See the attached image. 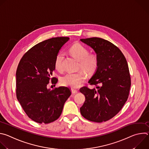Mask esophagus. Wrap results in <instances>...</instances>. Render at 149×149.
<instances>
[{
	"label": "esophagus",
	"mask_w": 149,
	"mask_h": 149,
	"mask_svg": "<svg viewBox=\"0 0 149 149\" xmlns=\"http://www.w3.org/2000/svg\"><path fill=\"white\" fill-rule=\"evenodd\" d=\"M71 91H72V93L73 94H76V93H77L78 92V91L77 90H75V89H74V88H72Z\"/></svg>",
	"instance_id": "34e87169"
}]
</instances>
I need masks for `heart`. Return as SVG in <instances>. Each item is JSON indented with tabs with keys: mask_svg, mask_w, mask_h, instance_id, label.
Returning <instances> with one entry per match:
<instances>
[{
	"mask_svg": "<svg viewBox=\"0 0 149 149\" xmlns=\"http://www.w3.org/2000/svg\"><path fill=\"white\" fill-rule=\"evenodd\" d=\"M70 52L79 61V68L89 75L95 72L98 66V58L95 54H89L87 48L78 43L73 45L70 48ZM63 57L64 56L62 52H59L55 57V67L59 72L63 70ZM84 72L67 73L61 77V83L63 86L71 88L78 87L87 79V75Z\"/></svg>",
	"mask_w": 149,
	"mask_h": 149,
	"instance_id": "b5f03b06",
	"label": "heart"
}]
</instances>
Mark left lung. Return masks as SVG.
<instances>
[{
    "instance_id": "1",
    "label": "left lung",
    "mask_w": 149,
    "mask_h": 149,
    "mask_svg": "<svg viewBox=\"0 0 149 149\" xmlns=\"http://www.w3.org/2000/svg\"><path fill=\"white\" fill-rule=\"evenodd\" d=\"M80 40L91 47L98 58V68L88 81L97 88H80L86 97L80 112L91 121H106L121 110L128 99L131 87L128 64L120 49L107 40L94 37Z\"/></svg>"
}]
</instances>
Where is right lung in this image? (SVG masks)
Listing matches in <instances>:
<instances>
[{"label": "right lung", "instance_id": "add662e5", "mask_svg": "<svg viewBox=\"0 0 149 149\" xmlns=\"http://www.w3.org/2000/svg\"><path fill=\"white\" fill-rule=\"evenodd\" d=\"M69 39L56 37L40 42L24 55L18 64L16 97L26 115L36 123L48 124L57 120L71 94L66 87L47 88L50 80L54 84L58 81L52 77L55 57Z\"/></svg>", "mask_w": 149, "mask_h": 149}]
</instances>
